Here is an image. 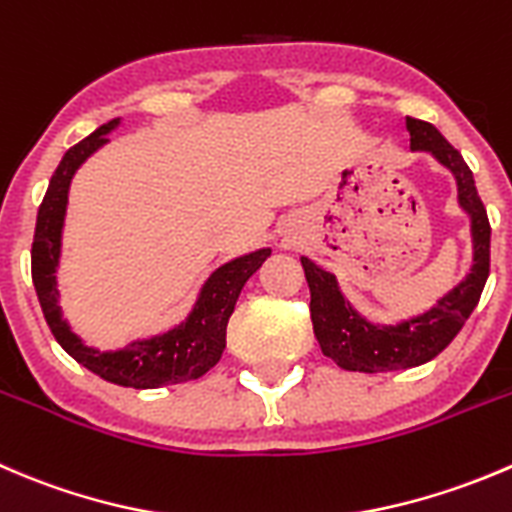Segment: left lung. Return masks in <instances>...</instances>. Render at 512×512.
<instances>
[{"label": "left lung", "instance_id": "8db88e82", "mask_svg": "<svg viewBox=\"0 0 512 512\" xmlns=\"http://www.w3.org/2000/svg\"><path fill=\"white\" fill-rule=\"evenodd\" d=\"M410 132V150L430 152L458 185V205L470 217L473 237V265L470 272L438 297L430 310L400 320L395 325L370 322L345 300L337 277L322 270L310 257H300L310 285V317L322 355L335 360L342 370L352 372H393L418 367L433 360L463 330L465 320L475 310L490 275V222L470 167L463 155L423 119H405Z\"/></svg>", "mask_w": 512, "mask_h": 512}]
</instances>
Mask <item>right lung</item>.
I'll return each mask as SVG.
<instances>
[{"instance_id":"obj_1","label":"right lung","mask_w":512,"mask_h":512,"mask_svg":"<svg viewBox=\"0 0 512 512\" xmlns=\"http://www.w3.org/2000/svg\"><path fill=\"white\" fill-rule=\"evenodd\" d=\"M122 119L102 124L99 130L84 137L74 147L64 152L62 162L49 180L47 195L37 212V230L32 242V282L37 290L39 305H42L44 320L52 330L54 340L72 355L79 365L92 370L102 380L122 385V388L150 390L162 385H177V382L197 380L210 367L217 365L225 350L227 320H230L235 302L240 297L245 282L262 267L270 257V247L250 252V255L235 257L217 267L205 285L200 287L190 315L180 325L160 332V335L132 340L130 345L119 350H97L84 345L79 335H74L69 322L64 320L59 307L57 270L62 260V232L64 217H67L69 185L72 177L99 147L109 142V132L117 130Z\"/></svg>"}]
</instances>
